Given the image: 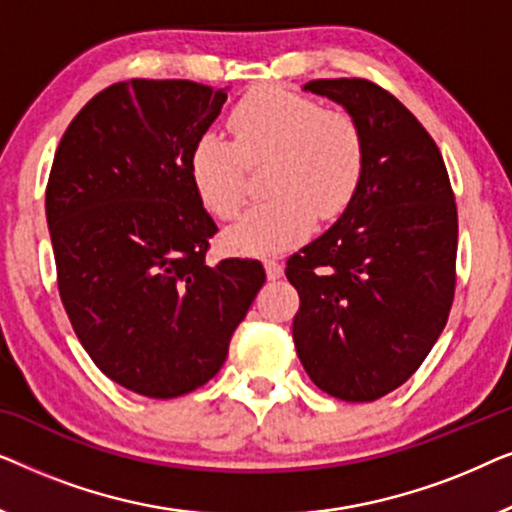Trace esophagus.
I'll return each instance as SVG.
<instances>
[{"instance_id": "obj_1", "label": "esophagus", "mask_w": 512, "mask_h": 512, "mask_svg": "<svg viewBox=\"0 0 512 512\" xmlns=\"http://www.w3.org/2000/svg\"><path fill=\"white\" fill-rule=\"evenodd\" d=\"M265 272H268L270 279H279L284 275V265L275 261V258H270V261H265Z\"/></svg>"}]
</instances>
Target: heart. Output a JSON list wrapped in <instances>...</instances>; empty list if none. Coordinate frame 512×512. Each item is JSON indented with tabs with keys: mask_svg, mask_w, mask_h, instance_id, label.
Returning a JSON list of instances; mask_svg holds the SVG:
<instances>
[{
	"mask_svg": "<svg viewBox=\"0 0 512 512\" xmlns=\"http://www.w3.org/2000/svg\"><path fill=\"white\" fill-rule=\"evenodd\" d=\"M233 141L207 130L195 139L188 174L207 212L233 219L244 202L247 165L270 160V200L226 230L240 254H270L310 233L314 216L333 219L352 205L368 170V139L356 116L293 90L265 86L230 111Z\"/></svg>",
	"mask_w": 512,
	"mask_h": 512,
	"instance_id": "obj_1",
	"label": "heart"
}]
</instances>
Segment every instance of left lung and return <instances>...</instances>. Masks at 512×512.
Returning a JSON list of instances; mask_svg holds the SVG:
<instances>
[{
	"mask_svg": "<svg viewBox=\"0 0 512 512\" xmlns=\"http://www.w3.org/2000/svg\"><path fill=\"white\" fill-rule=\"evenodd\" d=\"M305 90L356 116L368 170L333 228L286 261L300 296L293 342L321 391L370 403L410 380L447 324L457 202L433 137L389 90L368 79H317Z\"/></svg>",
	"mask_w": 512,
	"mask_h": 512,
	"instance_id": "obj_1",
	"label": "left lung"
}]
</instances>
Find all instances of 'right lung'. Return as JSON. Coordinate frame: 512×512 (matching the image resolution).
Wrapping results in <instances>:
<instances>
[{
  "label": "right lung",
  "instance_id": "right-lung-1",
  "mask_svg": "<svg viewBox=\"0 0 512 512\" xmlns=\"http://www.w3.org/2000/svg\"><path fill=\"white\" fill-rule=\"evenodd\" d=\"M226 90L130 79L97 93L62 135L46 186L58 291L109 380L177 398L219 373L265 282L261 261L209 265L219 233L188 156Z\"/></svg>",
  "mask_w": 512,
  "mask_h": 512
}]
</instances>
